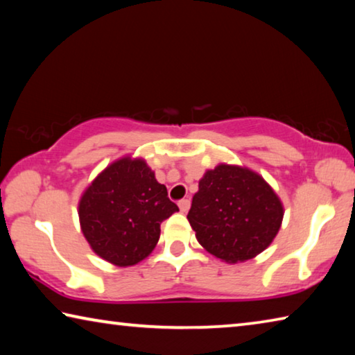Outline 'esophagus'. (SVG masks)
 <instances>
[{
  "instance_id": "34e87169",
  "label": "esophagus",
  "mask_w": 355,
  "mask_h": 355,
  "mask_svg": "<svg viewBox=\"0 0 355 355\" xmlns=\"http://www.w3.org/2000/svg\"><path fill=\"white\" fill-rule=\"evenodd\" d=\"M178 207H180V211L186 213V211H188V209H189V207H191V200H189V199L180 200V202H178Z\"/></svg>"
}]
</instances>
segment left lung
<instances>
[{"label":"left lung","instance_id":"8db88e82","mask_svg":"<svg viewBox=\"0 0 355 355\" xmlns=\"http://www.w3.org/2000/svg\"><path fill=\"white\" fill-rule=\"evenodd\" d=\"M284 207L264 180L245 167L219 164L192 197L188 220L209 254L227 263L260 254L277 235Z\"/></svg>","mask_w":355,"mask_h":355}]
</instances>
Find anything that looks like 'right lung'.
Instances as JSON below:
<instances>
[{"mask_svg":"<svg viewBox=\"0 0 355 355\" xmlns=\"http://www.w3.org/2000/svg\"><path fill=\"white\" fill-rule=\"evenodd\" d=\"M92 250L116 266H133L159 239L161 222L178 211L144 159L122 158L84 191L78 207Z\"/></svg>","mask_w":355,"mask_h":355,"instance_id":"obj_1","label":"right lung"}]
</instances>
